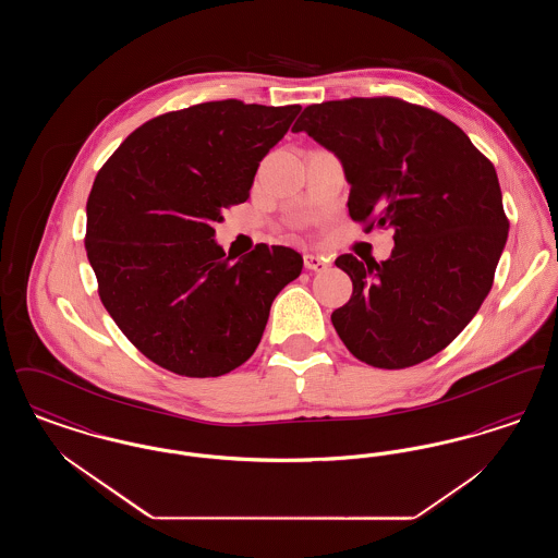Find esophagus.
Instances as JSON below:
<instances>
[{
	"label": "esophagus",
	"instance_id": "esophagus-1",
	"mask_svg": "<svg viewBox=\"0 0 558 558\" xmlns=\"http://www.w3.org/2000/svg\"><path fill=\"white\" fill-rule=\"evenodd\" d=\"M303 264H305V269H310V271H324V269H328V266H330V262L326 257L316 255V253H305L303 255Z\"/></svg>",
	"mask_w": 558,
	"mask_h": 558
}]
</instances>
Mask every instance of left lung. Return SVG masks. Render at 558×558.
<instances>
[{"instance_id": "obj_1", "label": "left lung", "mask_w": 558, "mask_h": 558, "mask_svg": "<svg viewBox=\"0 0 558 558\" xmlns=\"http://www.w3.org/2000/svg\"><path fill=\"white\" fill-rule=\"evenodd\" d=\"M292 132L341 159L351 219L391 228L396 240L387 262H335L353 282L330 316L337 335L374 368L433 357L475 318L505 251L508 219L492 160L444 114L391 96L312 105Z\"/></svg>"}]
</instances>
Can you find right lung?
I'll return each instance as SVG.
<instances>
[{
    "mask_svg": "<svg viewBox=\"0 0 558 558\" xmlns=\"http://www.w3.org/2000/svg\"><path fill=\"white\" fill-rule=\"evenodd\" d=\"M299 105L203 102L150 119L114 150L87 198L85 251L98 294L150 362L190 378L228 374L259 345L276 294L299 278L289 246L234 259L213 240L248 198Z\"/></svg>",
    "mask_w": 558,
    "mask_h": 558,
    "instance_id": "obj_1",
    "label": "right lung"
}]
</instances>
